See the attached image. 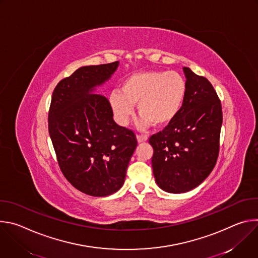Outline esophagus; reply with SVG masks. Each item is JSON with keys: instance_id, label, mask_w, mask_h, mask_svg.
Segmentation results:
<instances>
[{"instance_id": "34e87169", "label": "esophagus", "mask_w": 258, "mask_h": 258, "mask_svg": "<svg viewBox=\"0 0 258 258\" xmlns=\"http://www.w3.org/2000/svg\"><path fill=\"white\" fill-rule=\"evenodd\" d=\"M137 139H138V142H139V143H142V142H146L147 140H148V137L144 136V135H138V136H137Z\"/></svg>"}]
</instances>
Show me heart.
<instances>
[{"mask_svg": "<svg viewBox=\"0 0 258 258\" xmlns=\"http://www.w3.org/2000/svg\"><path fill=\"white\" fill-rule=\"evenodd\" d=\"M187 96V83L175 71H145L128 76L120 91L114 90L109 97L110 106L118 122L127 125L138 104L141 115L138 125L146 128L169 124L179 113Z\"/></svg>", "mask_w": 258, "mask_h": 258, "instance_id": "1", "label": "heart"}]
</instances>
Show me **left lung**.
I'll return each mask as SVG.
<instances>
[{
  "instance_id": "obj_1",
  "label": "left lung",
  "mask_w": 258,
  "mask_h": 258,
  "mask_svg": "<svg viewBox=\"0 0 258 258\" xmlns=\"http://www.w3.org/2000/svg\"><path fill=\"white\" fill-rule=\"evenodd\" d=\"M187 96L177 116L150 137L157 185L168 193H185L210 174L219 153L222 103L211 83L183 67Z\"/></svg>"
}]
</instances>
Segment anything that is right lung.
Returning <instances> with one entry per match:
<instances>
[{
    "label": "right lung",
    "instance_id": "1",
    "mask_svg": "<svg viewBox=\"0 0 258 258\" xmlns=\"http://www.w3.org/2000/svg\"><path fill=\"white\" fill-rule=\"evenodd\" d=\"M117 66L118 61L79 68L57 84L49 109V134L63 175L95 197L122 187L138 145L135 133L113 120L109 101L91 94Z\"/></svg>",
    "mask_w": 258,
    "mask_h": 258
}]
</instances>
